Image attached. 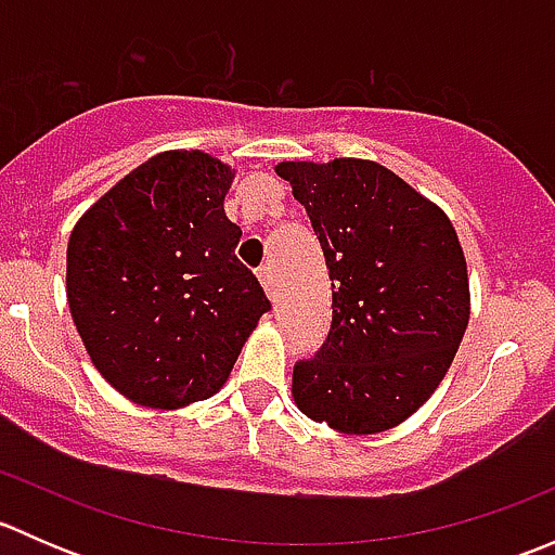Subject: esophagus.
<instances>
[{
	"label": "esophagus",
	"instance_id": "obj_1",
	"mask_svg": "<svg viewBox=\"0 0 555 555\" xmlns=\"http://www.w3.org/2000/svg\"><path fill=\"white\" fill-rule=\"evenodd\" d=\"M257 279H260V284H262V289H266L268 298H273V295H276V282H273V271H271V268H268V266L260 268Z\"/></svg>",
	"mask_w": 555,
	"mask_h": 555
}]
</instances>
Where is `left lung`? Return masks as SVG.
Here are the masks:
<instances>
[{
    "label": "left lung",
    "mask_w": 555,
    "mask_h": 555,
    "mask_svg": "<svg viewBox=\"0 0 555 555\" xmlns=\"http://www.w3.org/2000/svg\"><path fill=\"white\" fill-rule=\"evenodd\" d=\"M333 282L327 344L293 371L300 413L340 435L411 418L449 373L469 279L449 215L376 160H282Z\"/></svg>",
    "instance_id": "8db88e82"
}]
</instances>
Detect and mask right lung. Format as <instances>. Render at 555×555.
I'll use <instances>...</instances> for the list:
<instances>
[{
    "label": "right lung",
    "instance_id": "1",
    "mask_svg": "<svg viewBox=\"0 0 555 555\" xmlns=\"http://www.w3.org/2000/svg\"><path fill=\"white\" fill-rule=\"evenodd\" d=\"M233 179L236 169L204 150H166L72 228V322L104 382L137 405L177 411L217 395L271 309L236 257Z\"/></svg>",
    "mask_w": 555,
    "mask_h": 555
}]
</instances>
